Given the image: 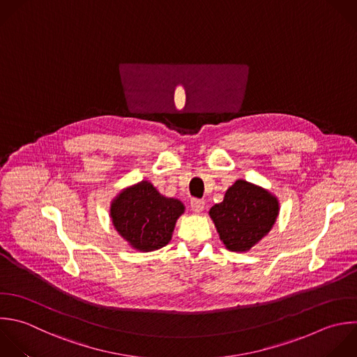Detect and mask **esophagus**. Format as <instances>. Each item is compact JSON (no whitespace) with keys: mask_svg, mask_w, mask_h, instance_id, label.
<instances>
[{"mask_svg":"<svg viewBox=\"0 0 357 357\" xmlns=\"http://www.w3.org/2000/svg\"><path fill=\"white\" fill-rule=\"evenodd\" d=\"M205 208V201L202 199H191V209L195 212V213H201Z\"/></svg>","mask_w":357,"mask_h":357,"instance_id":"34e87169","label":"esophagus"}]
</instances>
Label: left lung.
Returning <instances> with one entry per match:
<instances>
[{
	"instance_id": "obj_1",
	"label": "left lung",
	"mask_w": 357,
	"mask_h": 357,
	"mask_svg": "<svg viewBox=\"0 0 357 357\" xmlns=\"http://www.w3.org/2000/svg\"><path fill=\"white\" fill-rule=\"evenodd\" d=\"M279 209L278 198L268 190L236 180L225 192L223 201L209 209V216L225 247L245 252L271 231Z\"/></svg>"
}]
</instances>
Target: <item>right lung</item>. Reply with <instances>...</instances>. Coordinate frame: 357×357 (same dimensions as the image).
Here are the masks:
<instances>
[{
  "label": "right lung",
  "instance_id": "right-lung-1",
  "mask_svg": "<svg viewBox=\"0 0 357 357\" xmlns=\"http://www.w3.org/2000/svg\"><path fill=\"white\" fill-rule=\"evenodd\" d=\"M184 204L162 195L151 181L142 180L117 194L110 216L119 234L135 250L149 252L169 244Z\"/></svg>",
  "mask_w": 357,
  "mask_h": 357
}]
</instances>
